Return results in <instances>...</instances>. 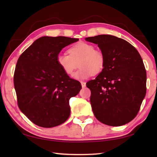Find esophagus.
Returning a JSON list of instances; mask_svg holds the SVG:
<instances>
[{
    "mask_svg": "<svg viewBox=\"0 0 157 157\" xmlns=\"http://www.w3.org/2000/svg\"><path fill=\"white\" fill-rule=\"evenodd\" d=\"M81 84H82V88H85V87H86V82H81Z\"/></svg>",
    "mask_w": 157,
    "mask_h": 157,
    "instance_id": "34e87169",
    "label": "esophagus"
}]
</instances>
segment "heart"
<instances>
[{
  "label": "heart",
  "mask_w": 157,
  "mask_h": 157,
  "mask_svg": "<svg viewBox=\"0 0 157 157\" xmlns=\"http://www.w3.org/2000/svg\"><path fill=\"white\" fill-rule=\"evenodd\" d=\"M67 54H59L57 63L67 75L72 76L75 70L80 67L73 78L85 79L98 73L104 68L105 56L102 52L95 50L94 46L87 42H79L70 47Z\"/></svg>",
  "instance_id": "obj_1"
}]
</instances>
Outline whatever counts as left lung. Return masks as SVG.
I'll list each match as a JSON object with an SVG mask.
<instances>
[{
	"label": "left lung",
	"instance_id": "left-lung-1",
	"mask_svg": "<svg viewBox=\"0 0 157 157\" xmlns=\"http://www.w3.org/2000/svg\"><path fill=\"white\" fill-rule=\"evenodd\" d=\"M97 44L105 56V66L86 83L90 103L99 121L121 126L134 119L146 92V71L138 51L125 40L111 35L86 38Z\"/></svg>",
	"mask_w": 157,
	"mask_h": 157
}]
</instances>
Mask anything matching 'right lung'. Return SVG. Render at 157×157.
Listing matches in <instances>:
<instances>
[{
  "instance_id": "add662e5",
  "label": "right lung",
  "mask_w": 157,
  "mask_h": 157,
  "mask_svg": "<svg viewBox=\"0 0 157 157\" xmlns=\"http://www.w3.org/2000/svg\"><path fill=\"white\" fill-rule=\"evenodd\" d=\"M78 40L43 36L19 56L14 73L18 106L34 124L50 128L69 118V99L78 94L82 86L63 71L56 59L63 48Z\"/></svg>"
}]
</instances>
